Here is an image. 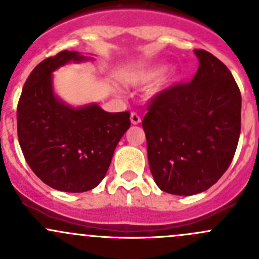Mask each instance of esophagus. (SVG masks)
I'll return each mask as SVG.
<instances>
[{
    "mask_svg": "<svg viewBox=\"0 0 259 259\" xmlns=\"http://www.w3.org/2000/svg\"><path fill=\"white\" fill-rule=\"evenodd\" d=\"M130 120H132V124H134V125H138L140 121H142L139 114L135 113V111H133V113L130 114Z\"/></svg>",
    "mask_w": 259,
    "mask_h": 259,
    "instance_id": "34e87169",
    "label": "esophagus"
}]
</instances>
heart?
Wrapping results in <instances>:
<instances>
[{
    "mask_svg": "<svg viewBox=\"0 0 259 259\" xmlns=\"http://www.w3.org/2000/svg\"><path fill=\"white\" fill-rule=\"evenodd\" d=\"M159 74V69L156 67H151V69L139 70L137 72H133L126 77V81L133 85H145V83L151 82ZM174 79H176V74L173 71H168L159 79V86L169 85Z\"/></svg>",
    "mask_w": 259,
    "mask_h": 259,
    "instance_id": "1",
    "label": "heart"
}]
</instances>
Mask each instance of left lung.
Instances as JSON below:
<instances>
[{
  "mask_svg": "<svg viewBox=\"0 0 259 259\" xmlns=\"http://www.w3.org/2000/svg\"><path fill=\"white\" fill-rule=\"evenodd\" d=\"M194 52L199 67L192 81L155 94L143 119L150 171L169 194H198L215 184L241 134L242 96L233 75L210 52Z\"/></svg>",
  "mask_w": 259,
  "mask_h": 259,
  "instance_id": "obj_1",
  "label": "left lung"
}]
</instances>
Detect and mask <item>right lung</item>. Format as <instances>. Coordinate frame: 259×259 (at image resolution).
Returning a JSON list of instances; mask_svg holds the SVG:
<instances>
[{
	"label": "right lung",
	"mask_w": 259,
	"mask_h": 259,
	"mask_svg": "<svg viewBox=\"0 0 259 259\" xmlns=\"http://www.w3.org/2000/svg\"><path fill=\"white\" fill-rule=\"evenodd\" d=\"M77 51L41 61L23 85L17 105L21 150L49 187L69 193L94 189L105 177L117 143L130 127V113H106L96 104L70 108L52 91V71L82 61Z\"/></svg>",
	"instance_id": "right-lung-1"
}]
</instances>
